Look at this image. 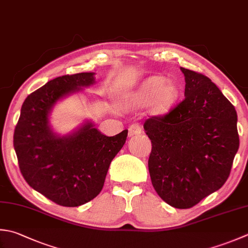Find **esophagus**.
<instances>
[{
    "instance_id": "34e87169",
    "label": "esophagus",
    "mask_w": 248,
    "mask_h": 248,
    "mask_svg": "<svg viewBox=\"0 0 248 248\" xmlns=\"http://www.w3.org/2000/svg\"><path fill=\"white\" fill-rule=\"evenodd\" d=\"M142 133V127L138 123L132 124L129 127V137H133V135H138Z\"/></svg>"
}]
</instances>
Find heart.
Returning <instances> with one entry per match:
<instances>
[{"label": "heart", "mask_w": 248, "mask_h": 248, "mask_svg": "<svg viewBox=\"0 0 248 248\" xmlns=\"http://www.w3.org/2000/svg\"><path fill=\"white\" fill-rule=\"evenodd\" d=\"M179 90L175 82L166 80L162 76H152L143 82L140 88L132 95V100L139 104H145L152 99L153 111L166 113L178 98Z\"/></svg>", "instance_id": "1"}]
</instances>
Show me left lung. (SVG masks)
<instances>
[{
  "mask_svg": "<svg viewBox=\"0 0 248 248\" xmlns=\"http://www.w3.org/2000/svg\"><path fill=\"white\" fill-rule=\"evenodd\" d=\"M185 99L144 124L152 140L148 170L159 197L190 208L221 188L240 140L234 106L205 75L181 67Z\"/></svg>",
  "mask_w": 248,
  "mask_h": 248,
  "instance_id": "8db88e82",
  "label": "left lung"
}]
</instances>
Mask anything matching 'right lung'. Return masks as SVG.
<instances>
[{
	"label": "right lung",
	"instance_id": "add662e5",
	"mask_svg": "<svg viewBox=\"0 0 248 248\" xmlns=\"http://www.w3.org/2000/svg\"><path fill=\"white\" fill-rule=\"evenodd\" d=\"M93 75H63L32 92L15 128L14 148L23 178L62 206H79L99 195L111 160L127 140L128 130L106 137L90 121L64 137L52 132L48 116L53 105L94 84Z\"/></svg>",
	"mask_w": 248,
	"mask_h": 248
}]
</instances>
